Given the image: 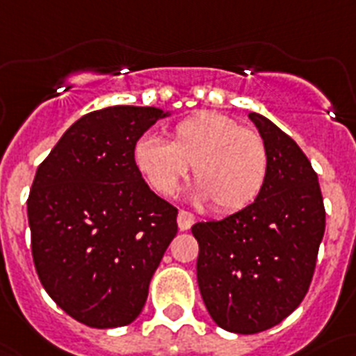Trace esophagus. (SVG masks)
<instances>
[{"instance_id": "1", "label": "esophagus", "mask_w": 356, "mask_h": 356, "mask_svg": "<svg viewBox=\"0 0 356 356\" xmlns=\"http://www.w3.org/2000/svg\"><path fill=\"white\" fill-rule=\"evenodd\" d=\"M193 224H195V216L191 215V213L182 211V209H181V211H179V215H177L179 229H181V231H188Z\"/></svg>"}]
</instances>
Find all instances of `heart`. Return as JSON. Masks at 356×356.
<instances>
[{"label": "heart", "mask_w": 356, "mask_h": 356, "mask_svg": "<svg viewBox=\"0 0 356 356\" xmlns=\"http://www.w3.org/2000/svg\"><path fill=\"white\" fill-rule=\"evenodd\" d=\"M134 165L156 193L174 197L193 166L191 200L213 202L222 213L247 208L261 193L268 175L264 138L222 113L202 111L181 120L170 141L145 136L134 145Z\"/></svg>", "instance_id": "b5f03b06"}]
</instances>
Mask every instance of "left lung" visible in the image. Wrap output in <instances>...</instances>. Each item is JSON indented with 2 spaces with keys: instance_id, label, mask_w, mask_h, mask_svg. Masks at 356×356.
<instances>
[{
  "instance_id": "1",
  "label": "left lung",
  "mask_w": 356,
  "mask_h": 356,
  "mask_svg": "<svg viewBox=\"0 0 356 356\" xmlns=\"http://www.w3.org/2000/svg\"><path fill=\"white\" fill-rule=\"evenodd\" d=\"M268 150L258 199L222 220L197 222V281L211 319L227 332H265L301 305L324 236L319 179L298 143L258 113Z\"/></svg>"
}]
</instances>
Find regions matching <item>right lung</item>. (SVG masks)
Returning a JSON list of instances; mask_svg holds the SVG:
<instances>
[{
    "mask_svg": "<svg viewBox=\"0 0 356 356\" xmlns=\"http://www.w3.org/2000/svg\"><path fill=\"white\" fill-rule=\"evenodd\" d=\"M170 111L114 105L75 122L37 168L29 224L48 296L91 327L131 324L177 234V209L134 165V145Z\"/></svg>",
    "mask_w": 356,
    "mask_h": 356,
    "instance_id": "add662e5",
    "label": "right lung"
}]
</instances>
